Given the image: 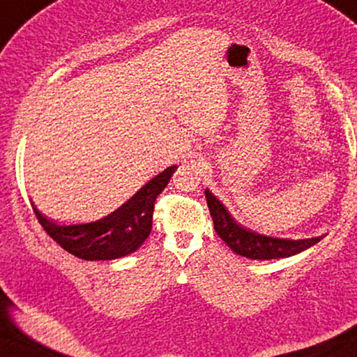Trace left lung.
<instances>
[{"label":"left lung","instance_id":"1","mask_svg":"<svg viewBox=\"0 0 357 357\" xmlns=\"http://www.w3.org/2000/svg\"><path fill=\"white\" fill-rule=\"evenodd\" d=\"M204 193H206L208 208L211 217H213L217 234L222 238V241H225L229 245V249L236 252L241 257L252 259L285 258L309 249V247L323 239V236H317L309 239L291 241L263 236V234L250 231V229H245L239 223H236V220L229 215L225 206L208 189L204 190Z\"/></svg>","mask_w":357,"mask_h":357}]
</instances>
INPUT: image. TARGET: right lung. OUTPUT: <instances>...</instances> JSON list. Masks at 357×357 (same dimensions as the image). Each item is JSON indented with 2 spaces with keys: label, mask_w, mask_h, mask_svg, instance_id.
<instances>
[{
  "label": "right lung",
  "mask_w": 357,
  "mask_h": 357,
  "mask_svg": "<svg viewBox=\"0 0 357 357\" xmlns=\"http://www.w3.org/2000/svg\"><path fill=\"white\" fill-rule=\"evenodd\" d=\"M176 167H168L142 187L129 202L104 219L80 225H58L47 220L36 206V219L53 241L82 259H114L129 255L140 247L153 228L157 197L170 183Z\"/></svg>",
  "instance_id": "1"
}]
</instances>
